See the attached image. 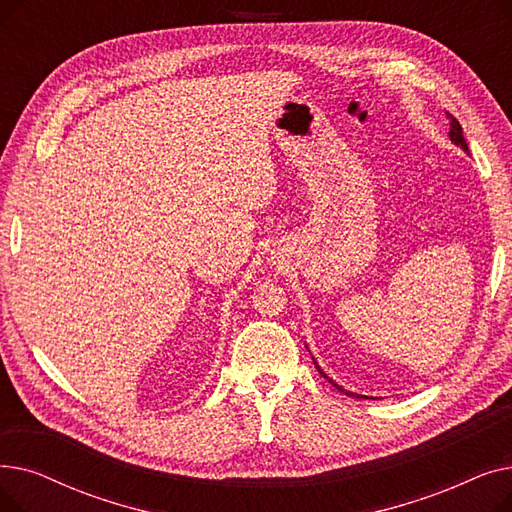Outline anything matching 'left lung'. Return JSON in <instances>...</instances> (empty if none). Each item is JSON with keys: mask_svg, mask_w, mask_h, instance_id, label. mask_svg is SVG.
<instances>
[{"mask_svg": "<svg viewBox=\"0 0 512 512\" xmlns=\"http://www.w3.org/2000/svg\"><path fill=\"white\" fill-rule=\"evenodd\" d=\"M450 120H452V122H450V141H452L454 145H461L463 149H467V143H465V137H463V128H461L459 120H456V118H452V116H450ZM313 363H315V361H313ZM315 367H317V371H319L321 375H324V378H326L328 382H332V380L328 378V375H326L324 371H321V369H319V365H317V363H315ZM332 384H334V382H332ZM334 388H336V390H340V392H344V394H348V396H357V398H361L359 394H355V392H348V390L340 388L338 384H334ZM365 398H367V396H365Z\"/></svg>", "mask_w": 512, "mask_h": 512, "instance_id": "obj_1", "label": "left lung"}]
</instances>
